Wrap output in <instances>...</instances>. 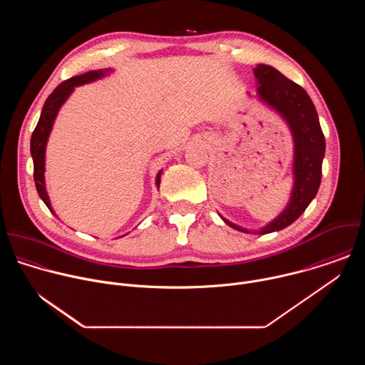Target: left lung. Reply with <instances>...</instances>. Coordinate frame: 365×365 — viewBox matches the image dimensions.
Returning <instances> with one entry per match:
<instances>
[{
  "label": "left lung",
  "mask_w": 365,
  "mask_h": 365,
  "mask_svg": "<svg viewBox=\"0 0 365 365\" xmlns=\"http://www.w3.org/2000/svg\"><path fill=\"white\" fill-rule=\"evenodd\" d=\"M257 99L277 113L287 124L293 138V186L284 210L259 230L240 227L221 214L231 228L245 234H270L293 224L318 193L325 158V137L314 102L306 91L287 79L270 65L259 63L254 69Z\"/></svg>",
  "instance_id": "obj_1"
}]
</instances>
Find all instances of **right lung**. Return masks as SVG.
Masks as SVG:
<instances>
[{"instance_id":"right-lung-1","label":"right lung","mask_w":365,"mask_h":365,"mask_svg":"<svg viewBox=\"0 0 365 365\" xmlns=\"http://www.w3.org/2000/svg\"><path fill=\"white\" fill-rule=\"evenodd\" d=\"M111 72H113V69H99V71L86 72V73L79 75V76H73V78L65 81L63 83H61L53 92H51L48 95V98L46 99L44 106H43L38 123H37V125L33 131L31 140H30V153H31V158H33L34 182H36L37 193L41 197V200L46 203V206L48 207L50 212L53 214L55 217H56V214L53 211V207H51V203H50V199H48V195H47V190H46V180H44L46 145H47L48 135L51 133V128H53L55 120H56L62 106L68 101V98L72 95L75 88L106 78ZM162 172L163 170H160L158 173V176H155V186H158V189L160 187Z\"/></svg>"}]
</instances>
